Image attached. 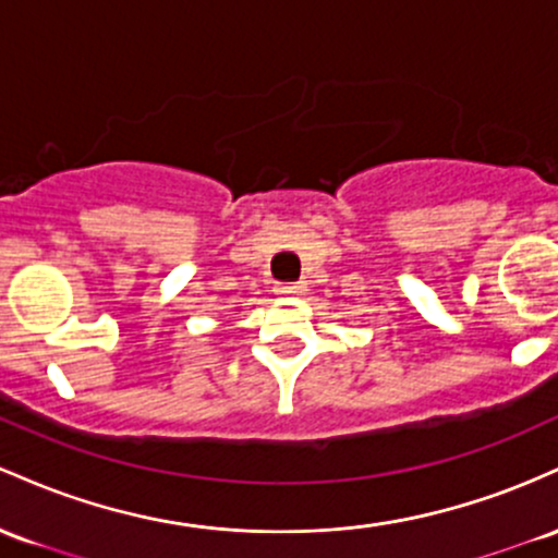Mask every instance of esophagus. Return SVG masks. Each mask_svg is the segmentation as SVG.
Returning a JSON list of instances; mask_svg holds the SVG:
<instances>
[{
  "label": "esophagus",
  "mask_w": 558,
  "mask_h": 558,
  "mask_svg": "<svg viewBox=\"0 0 558 558\" xmlns=\"http://www.w3.org/2000/svg\"><path fill=\"white\" fill-rule=\"evenodd\" d=\"M303 292H305L303 284H279L277 287L279 298H298V295H303Z\"/></svg>",
  "instance_id": "obj_1"
}]
</instances>
